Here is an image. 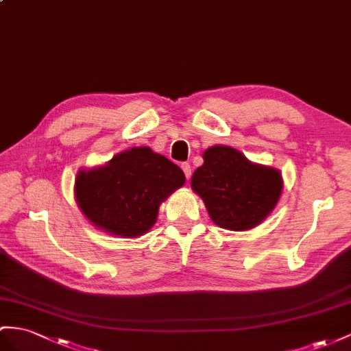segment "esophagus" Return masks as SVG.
<instances>
[{"label":"esophagus","mask_w":351,"mask_h":351,"mask_svg":"<svg viewBox=\"0 0 351 351\" xmlns=\"http://www.w3.org/2000/svg\"><path fill=\"white\" fill-rule=\"evenodd\" d=\"M181 167H182V170H184L185 178L188 179V181H190V178H191V166H190V163H182Z\"/></svg>","instance_id":"1"}]
</instances>
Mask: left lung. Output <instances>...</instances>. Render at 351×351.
Returning <instances> with one entry per match:
<instances>
[{
  "instance_id": "1",
  "label": "left lung",
  "mask_w": 351,
  "mask_h": 351,
  "mask_svg": "<svg viewBox=\"0 0 351 351\" xmlns=\"http://www.w3.org/2000/svg\"><path fill=\"white\" fill-rule=\"evenodd\" d=\"M204 163L191 178L217 226L241 231L258 226L282 194V175L254 165L234 148L217 145L204 151Z\"/></svg>"
}]
</instances>
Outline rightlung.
<instances>
[{
    "label": "right lung",
    "instance_id": "1",
    "mask_svg": "<svg viewBox=\"0 0 351 351\" xmlns=\"http://www.w3.org/2000/svg\"><path fill=\"white\" fill-rule=\"evenodd\" d=\"M184 182L185 175L175 163L142 147L121 152L106 166L82 170L75 197L97 228L138 237L156 223L160 203Z\"/></svg>",
    "mask_w": 351,
    "mask_h": 351
}]
</instances>
